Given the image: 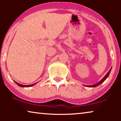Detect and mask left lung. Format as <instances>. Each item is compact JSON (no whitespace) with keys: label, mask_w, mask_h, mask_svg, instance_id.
<instances>
[{"label":"left lung","mask_w":121,"mask_h":121,"mask_svg":"<svg viewBox=\"0 0 121 121\" xmlns=\"http://www.w3.org/2000/svg\"><path fill=\"white\" fill-rule=\"evenodd\" d=\"M111 69H112V68H111L110 69V70L108 71V72L106 74V75L105 77H104L103 78H102L100 82H97V84H94V85H85L86 86H87V87H96V86H99V85H100L101 84H102V82H103L104 81H105L106 79L107 78V77H108V75H109V74H110V72H111Z\"/></svg>","instance_id":"left-lung-1"}]
</instances>
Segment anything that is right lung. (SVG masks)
<instances>
[{
	"label": "right lung",
	"mask_w": 121,
	"mask_h": 121,
	"mask_svg": "<svg viewBox=\"0 0 121 121\" xmlns=\"http://www.w3.org/2000/svg\"><path fill=\"white\" fill-rule=\"evenodd\" d=\"M15 82V83H16V84H17V85H19V86H20V87H30V86H33V85H35V84H36V83L33 84H31V85H22V84H20L18 83V82Z\"/></svg>",
	"instance_id": "1"
}]
</instances>
